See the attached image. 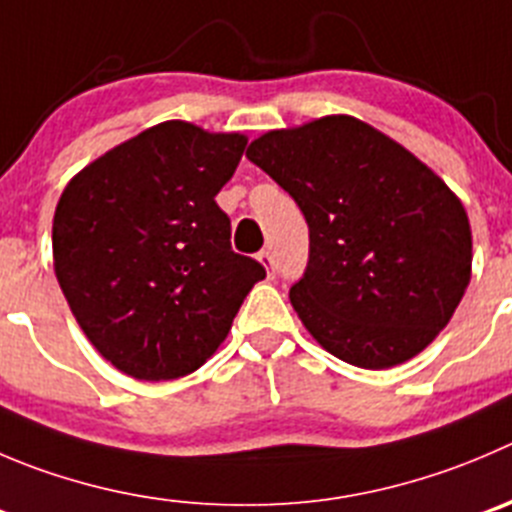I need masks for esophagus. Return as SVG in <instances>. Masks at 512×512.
I'll list each match as a JSON object with an SVG mask.
<instances>
[{"label": "esophagus", "mask_w": 512, "mask_h": 512, "mask_svg": "<svg viewBox=\"0 0 512 512\" xmlns=\"http://www.w3.org/2000/svg\"><path fill=\"white\" fill-rule=\"evenodd\" d=\"M259 261L266 266V271H269V276H274V271H271V264H274V261H271V253H269V251H261V253H259Z\"/></svg>", "instance_id": "1"}]
</instances>
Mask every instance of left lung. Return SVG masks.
<instances>
[{
    "label": "left lung",
    "mask_w": 512,
    "mask_h": 512,
    "mask_svg": "<svg viewBox=\"0 0 512 512\" xmlns=\"http://www.w3.org/2000/svg\"><path fill=\"white\" fill-rule=\"evenodd\" d=\"M246 158L304 213L309 264L289 299L326 352L389 369L445 329L470 284L472 233L422 160L352 115L271 130Z\"/></svg>",
    "instance_id": "8db88e82"
}]
</instances>
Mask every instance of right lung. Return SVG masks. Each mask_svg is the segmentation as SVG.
I'll return each instance as SVG.
<instances>
[{"label":"right lung","instance_id":"add662e5","mask_svg":"<svg viewBox=\"0 0 512 512\" xmlns=\"http://www.w3.org/2000/svg\"><path fill=\"white\" fill-rule=\"evenodd\" d=\"M246 135L153 125L82 168L52 221L60 289L92 347L145 382L196 372L226 339L259 261L231 248L216 196Z\"/></svg>","mask_w":512,"mask_h":512}]
</instances>
